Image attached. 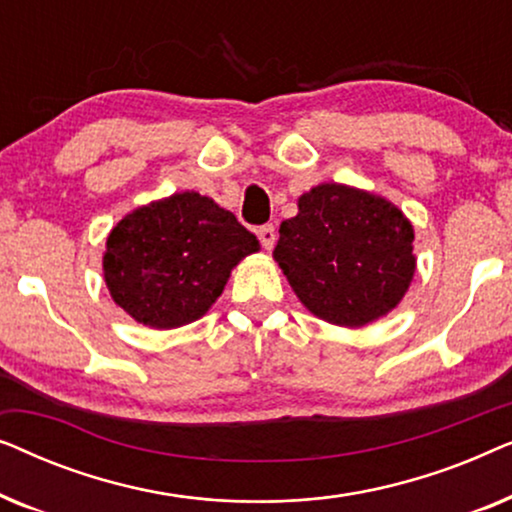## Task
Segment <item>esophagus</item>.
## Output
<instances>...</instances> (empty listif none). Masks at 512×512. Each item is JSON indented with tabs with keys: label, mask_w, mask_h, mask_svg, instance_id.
Listing matches in <instances>:
<instances>
[{
	"label": "esophagus",
	"mask_w": 512,
	"mask_h": 512,
	"mask_svg": "<svg viewBox=\"0 0 512 512\" xmlns=\"http://www.w3.org/2000/svg\"><path fill=\"white\" fill-rule=\"evenodd\" d=\"M258 240H261L265 249H272V244H275V240H277L275 226H272V223H265V226L258 228Z\"/></svg>",
	"instance_id": "1"
}]
</instances>
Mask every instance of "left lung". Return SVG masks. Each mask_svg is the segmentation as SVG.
Masks as SVG:
<instances>
[{
    "instance_id": "1",
    "label": "left lung",
    "mask_w": 512,
    "mask_h": 512,
    "mask_svg": "<svg viewBox=\"0 0 512 512\" xmlns=\"http://www.w3.org/2000/svg\"><path fill=\"white\" fill-rule=\"evenodd\" d=\"M410 221L391 202L321 184L282 221L275 258L307 310L338 326H366L401 303L415 275Z\"/></svg>"
}]
</instances>
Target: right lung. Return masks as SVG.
Segmentation results:
<instances>
[{
	"mask_svg": "<svg viewBox=\"0 0 512 512\" xmlns=\"http://www.w3.org/2000/svg\"><path fill=\"white\" fill-rule=\"evenodd\" d=\"M254 251L256 235L214 200L174 193L111 230L104 279L116 305L139 324L177 328L200 319L237 261Z\"/></svg>",
	"mask_w": 512,
	"mask_h": 512,
	"instance_id": "obj_1",
	"label": "right lung"
}]
</instances>
